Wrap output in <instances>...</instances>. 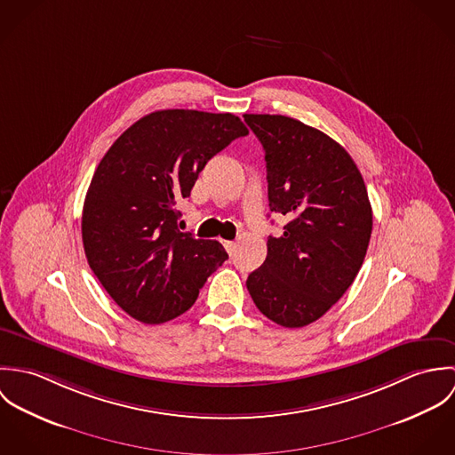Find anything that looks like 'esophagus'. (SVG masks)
I'll list each match as a JSON object with an SVG mask.
<instances>
[{"label": "esophagus", "mask_w": 455, "mask_h": 455, "mask_svg": "<svg viewBox=\"0 0 455 455\" xmlns=\"http://www.w3.org/2000/svg\"><path fill=\"white\" fill-rule=\"evenodd\" d=\"M224 247H226V251L233 256V252H235V249H236V243H235V242H224Z\"/></svg>", "instance_id": "1"}]
</instances>
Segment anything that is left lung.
Segmentation results:
<instances>
[{
    "instance_id": "8db88e82",
    "label": "left lung",
    "mask_w": 455,
    "mask_h": 455,
    "mask_svg": "<svg viewBox=\"0 0 455 455\" xmlns=\"http://www.w3.org/2000/svg\"><path fill=\"white\" fill-rule=\"evenodd\" d=\"M243 119L264 148L269 210L289 219L280 236H267L247 289L275 324H312L363 266L373 228L368 191L348 152L323 131L285 116Z\"/></svg>"
}]
</instances>
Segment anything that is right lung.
Listing matches in <instances>:
<instances>
[{"label":"right lung","instance_id":"obj_1","mask_svg":"<svg viewBox=\"0 0 455 455\" xmlns=\"http://www.w3.org/2000/svg\"><path fill=\"white\" fill-rule=\"evenodd\" d=\"M245 134L233 114L159 110L124 131L100 161L84 201V251L132 319L163 324L182 315L228 259L219 242L179 229V204L204 164Z\"/></svg>","mask_w":455,"mask_h":455}]
</instances>
